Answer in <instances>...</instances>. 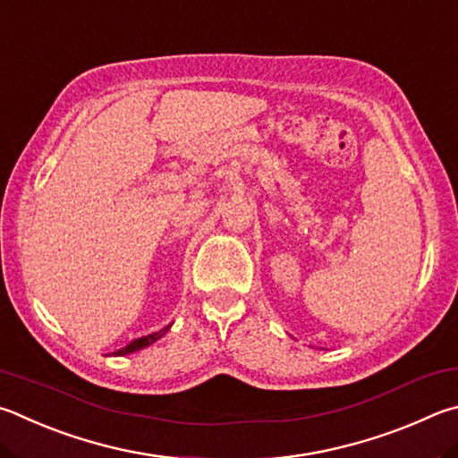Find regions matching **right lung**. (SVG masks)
<instances>
[{"mask_svg": "<svg viewBox=\"0 0 458 458\" xmlns=\"http://www.w3.org/2000/svg\"><path fill=\"white\" fill-rule=\"evenodd\" d=\"M170 330V327H165V328H162V330H157V332H154V335H148V336H142V338H136V340H131V343L128 344V346H123V348H120L118 352L115 354H130V352H136V351H140V348H146V346H149L152 343H156L157 338H162L165 332Z\"/></svg>", "mask_w": 458, "mask_h": 458, "instance_id": "1", "label": "right lung"}]
</instances>
